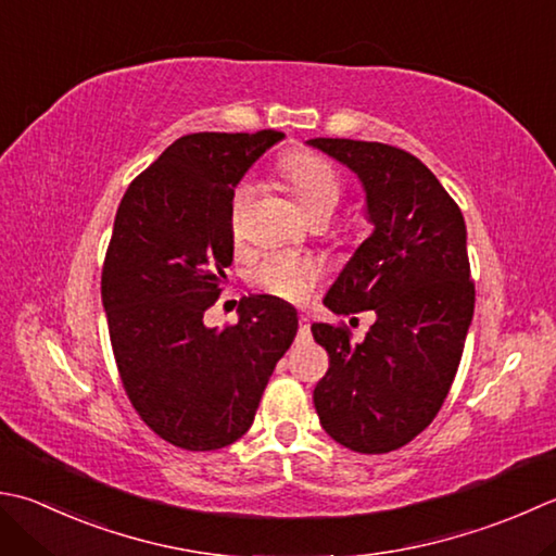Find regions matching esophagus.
Listing matches in <instances>:
<instances>
[{
	"label": "esophagus",
	"mask_w": 556,
	"mask_h": 556,
	"mask_svg": "<svg viewBox=\"0 0 556 556\" xmlns=\"http://www.w3.org/2000/svg\"><path fill=\"white\" fill-rule=\"evenodd\" d=\"M311 340V323L306 315H301L299 318V342H308Z\"/></svg>",
	"instance_id": "esophagus-1"
}]
</instances>
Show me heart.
I'll return each mask as SVG.
<instances>
[{"label": "heart", "mask_w": 556, "mask_h": 556, "mask_svg": "<svg viewBox=\"0 0 556 556\" xmlns=\"http://www.w3.org/2000/svg\"><path fill=\"white\" fill-rule=\"evenodd\" d=\"M279 173L289 182V190L296 198L303 214L313 219L320 214H332L344 198V182L330 161L313 151H289L279 159ZM253 200V185L238 182L231 198V231H241L243 214ZM320 271L311 260L293 255H267L250 271V279L257 289L285 301L308 299Z\"/></svg>", "instance_id": "obj_1"}]
</instances>
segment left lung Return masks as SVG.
Listing matches in <instances>:
<instances>
[{"label": "left lung", "instance_id": "left-lung-1", "mask_svg": "<svg viewBox=\"0 0 556 556\" xmlns=\"http://www.w3.org/2000/svg\"><path fill=\"white\" fill-rule=\"evenodd\" d=\"M364 182L374 233L325 296L337 315L376 311L364 342L344 323L311 332L330 356L313 390L323 429L356 453H390L439 415L475 311L460 206L409 151L315 137Z\"/></svg>", "mask_w": 556, "mask_h": 556}]
</instances>
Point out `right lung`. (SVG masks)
Listing matches in <instances>:
<instances>
[{
	"label": "right lung",
	"instance_id": "obj_1",
	"mask_svg": "<svg viewBox=\"0 0 556 556\" xmlns=\"http://www.w3.org/2000/svg\"><path fill=\"white\" fill-rule=\"evenodd\" d=\"M277 129L194 132L129 182L105 250L101 296L119 380L141 421L178 448L243 437L299 330L296 311L248 296L236 325L202 323L233 263L231 198Z\"/></svg>",
	"mask_w": 556,
	"mask_h": 556
}]
</instances>
